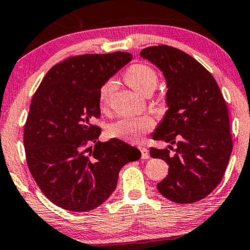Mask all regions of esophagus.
Segmentation results:
<instances>
[{"label":"esophagus","mask_w":250,"mask_h":250,"mask_svg":"<svg viewBox=\"0 0 250 250\" xmlns=\"http://www.w3.org/2000/svg\"><path fill=\"white\" fill-rule=\"evenodd\" d=\"M140 150H141V157H142V159L147 160V159H149V157H150V154H149V150L147 148L141 147V148H140Z\"/></svg>","instance_id":"esophagus-1"}]
</instances>
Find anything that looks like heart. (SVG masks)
Returning a JSON list of instances; mask_svg holds the SVG:
<instances>
[{
    "label": "heart",
    "instance_id": "heart-1",
    "mask_svg": "<svg viewBox=\"0 0 250 250\" xmlns=\"http://www.w3.org/2000/svg\"><path fill=\"white\" fill-rule=\"evenodd\" d=\"M125 82L141 95H148L156 88L159 76L153 68L147 64L137 63L131 65L125 75ZM115 84L113 81L105 82L100 89V103L102 107L107 104ZM154 128V121L150 117L142 116L136 119H120L108 125L107 133L114 139L123 140L127 142H140L143 135L149 133Z\"/></svg>",
    "mask_w": 250,
    "mask_h": 250
}]
</instances>
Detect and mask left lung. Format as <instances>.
<instances>
[{
  "instance_id": "left-lung-1",
  "label": "left lung",
  "mask_w": 250,
  "mask_h": 250,
  "mask_svg": "<svg viewBox=\"0 0 250 250\" xmlns=\"http://www.w3.org/2000/svg\"><path fill=\"white\" fill-rule=\"evenodd\" d=\"M140 55L162 71L168 88V110L153 139L176 145L174 155L171 146L150 148L169 166L157 189L173 202H197L219 186L233 150L226 101L213 75L185 51L162 44Z\"/></svg>"
}]
</instances>
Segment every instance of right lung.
Here are the masks:
<instances>
[{"label":"right lung","mask_w":250,"mask_h":250,"mask_svg":"<svg viewBox=\"0 0 250 250\" xmlns=\"http://www.w3.org/2000/svg\"><path fill=\"white\" fill-rule=\"evenodd\" d=\"M129 53L68 57L45 74L34 94L24 125L29 168L42 193L70 211H89L115 190L121 168L141 151L119 139L100 142V89L123 65ZM94 146H93L92 145Z\"/></svg>","instance_id":"1"}]
</instances>
